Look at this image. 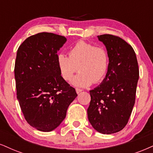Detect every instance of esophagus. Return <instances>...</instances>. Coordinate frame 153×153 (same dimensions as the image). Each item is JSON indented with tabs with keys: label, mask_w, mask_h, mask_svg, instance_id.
<instances>
[{
	"label": "esophagus",
	"mask_w": 153,
	"mask_h": 153,
	"mask_svg": "<svg viewBox=\"0 0 153 153\" xmlns=\"http://www.w3.org/2000/svg\"><path fill=\"white\" fill-rule=\"evenodd\" d=\"M81 91H82V89H80V88H76V94H79Z\"/></svg>",
	"instance_id": "34e87169"
}]
</instances>
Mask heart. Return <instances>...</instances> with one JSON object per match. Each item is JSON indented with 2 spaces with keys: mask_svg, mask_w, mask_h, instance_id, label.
I'll use <instances>...</instances> for the list:
<instances>
[{
  "mask_svg": "<svg viewBox=\"0 0 153 153\" xmlns=\"http://www.w3.org/2000/svg\"><path fill=\"white\" fill-rule=\"evenodd\" d=\"M56 62L60 75L65 81H70L77 70L79 71L71 84L84 88L104 79L108 69L109 59L104 48L80 40L70 48L69 56L64 53L58 54Z\"/></svg>",
  "mask_w": 153,
  "mask_h": 153,
  "instance_id": "obj_1",
  "label": "heart"
}]
</instances>
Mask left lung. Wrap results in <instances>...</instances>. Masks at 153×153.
<instances>
[{
    "label": "left lung",
    "instance_id": "8db88e82",
    "mask_svg": "<svg viewBox=\"0 0 153 153\" xmlns=\"http://www.w3.org/2000/svg\"><path fill=\"white\" fill-rule=\"evenodd\" d=\"M106 48L108 69L101 84L89 91L88 118L96 131L112 134L128 123L133 105L139 69L133 49L125 40L112 35L97 36Z\"/></svg>",
    "mask_w": 153,
    "mask_h": 153
}]
</instances>
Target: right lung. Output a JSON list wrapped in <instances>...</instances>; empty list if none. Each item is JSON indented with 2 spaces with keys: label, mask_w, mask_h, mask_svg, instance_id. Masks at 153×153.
I'll use <instances>...</instances> for the list:
<instances>
[{
  "label": "right lung",
  "mask_w": 153,
  "mask_h": 153,
  "mask_svg": "<svg viewBox=\"0 0 153 153\" xmlns=\"http://www.w3.org/2000/svg\"><path fill=\"white\" fill-rule=\"evenodd\" d=\"M67 42L64 36L40 33L27 37L19 47L15 64L18 99L25 118L43 132L63 121L76 91L61 76L57 52Z\"/></svg>",
  "instance_id": "add662e5"
}]
</instances>
